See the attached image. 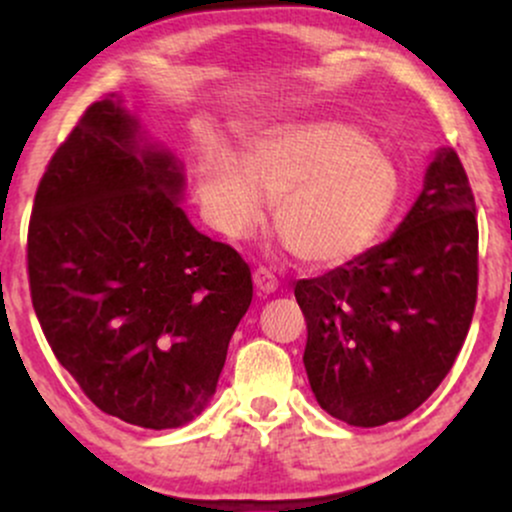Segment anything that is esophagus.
I'll use <instances>...</instances> for the list:
<instances>
[{"label":"esophagus","instance_id":"34e87169","mask_svg":"<svg viewBox=\"0 0 512 512\" xmlns=\"http://www.w3.org/2000/svg\"><path fill=\"white\" fill-rule=\"evenodd\" d=\"M252 281H255L257 291H260V293H274L276 286H279V279H276V276L264 267L255 269V274H252Z\"/></svg>","mask_w":512,"mask_h":512}]
</instances>
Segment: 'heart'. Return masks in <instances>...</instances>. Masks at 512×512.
<instances>
[{"label": "heart", "instance_id": "b5f03b06", "mask_svg": "<svg viewBox=\"0 0 512 512\" xmlns=\"http://www.w3.org/2000/svg\"><path fill=\"white\" fill-rule=\"evenodd\" d=\"M211 223L243 238L276 199V228L303 262L337 267L375 243L399 199V170L366 132L337 120L264 127L245 158L211 144L197 166Z\"/></svg>", "mask_w": 512, "mask_h": 512}]
</instances>
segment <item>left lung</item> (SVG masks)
I'll return each instance as SVG.
<instances>
[{
	"label": "left lung",
	"instance_id": "8db88e82",
	"mask_svg": "<svg viewBox=\"0 0 512 512\" xmlns=\"http://www.w3.org/2000/svg\"><path fill=\"white\" fill-rule=\"evenodd\" d=\"M477 284L474 192L460 156L440 149L395 236L293 289L317 404L361 428L419 409L467 339Z\"/></svg>",
	"mask_w": 512,
	"mask_h": 512
}]
</instances>
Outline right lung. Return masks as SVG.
Returning <instances> with one entry per match:
<instances>
[{
  "label": "right lung",
  "mask_w": 512,
  "mask_h": 512,
  "mask_svg": "<svg viewBox=\"0 0 512 512\" xmlns=\"http://www.w3.org/2000/svg\"><path fill=\"white\" fill-rule=\"evenodd\" d=\"M182 173L117 96L57 146L28 223V286L52 354L105 414L175 428L207 407L252 301L250 267L178 207Z\"/></svg>",
  "instance_id": "add662e5"
}]
</instances>
